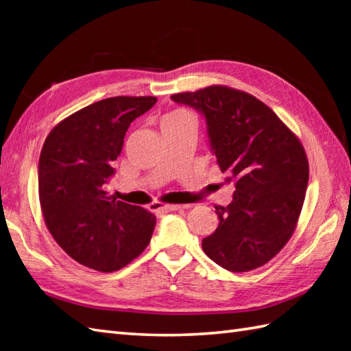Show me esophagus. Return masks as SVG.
<instances>
[{"label": "esophagus", "instance_id": "esophagus-1", "mask_svg": "<svg viewBox=\"0 0 351 351\" xmlns=\"http://www.w3.org/2000/svg\"><path fill=\"white\" fill-rule=\"evenodd\" d=\"M151 208L154 211H178L182 210V208H187V205H176V204H160V202H154L151 205Z\"/></svg>", "mask_w": 351, "mask_h": 351}]
</instances>
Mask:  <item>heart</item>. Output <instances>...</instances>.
I'll list each match as a JSON object with an SVG mask.
<instances>
[{"instance_id": "heart-1", "label": "heart", "mask_w": 351, "mask_h": 351, "mask_svg": "<svg viewBox=\"0 0 351 351\" xmlns=\"http://www.w3.org/2000/svg\"><path fill=\"white\" fill-rule=\"evenodd\" d=\"M170 116H187V114L182 113V111H178V113H173V114H170Z\"/></svg>"}]
</instances>
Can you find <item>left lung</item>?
<instances>
[{
	"mask_svg": "<svg viewBox=\"0 0 351 351\" xmlns=\"http://www.w3.org/2000/svg\"><path fill=\"white\" fill-rule=\"evenodd\" d=\"M171 99L205 116L210 146L226 182L228 206H215L219 226L202 240L215 264L243 273L267 264L295 230L309 180L299 137L264 102L228 86L176 93Z\"/></svg>",
	"mask_w": 351,
	"mask_h": 351,
	"instance_id": "left-lung-1",
	"label": "left lung"
}]
</instances>
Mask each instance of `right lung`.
Here are the masks:
<instances>
[{
	"instance_id": "obj_1",
	"label": "right lung",
	"mask_w": 351,
	"mask_h": 351,
	"mask_svg": "<svg viewBox=\"0 0 351 351\" xmlns=\"http://www.w3.org/2000/svg\"><path fill=\"white\" fill-rule=\"evenodd\" d=\"M155 96H114L78 110L56 125L39 158V200L57 244L96 271L111 273L143 252L155 228L145 208L108 196L113 161L131 122Z\"/></svg>"
}]
</instances>
